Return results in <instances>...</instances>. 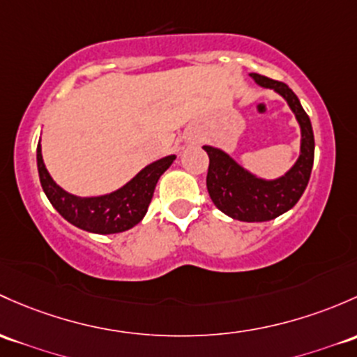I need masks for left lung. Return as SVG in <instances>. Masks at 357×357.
Masks as SVG:
<instances>
[{
    "label": "left lung",
    "mask_w": 357,
    "mask_h": 357,
    "mask_svg": "<svg viewBox=\"0 0 357 357\" xmlns=\"http://www.w3.org/2000/svg\"><path fill=\"white\" fill-rule=\"evenodd\" d=\"M250 77L260 87L275 90L287 100L301 128V152L286 174L268 181L251 174L224 150L205 145L210 159L207 190L213 205L226 215L243 222H265L291 210L305 193L313 169L314 137L298 96L284 82L258 73H250Z\"/></svg>",
    "instance_id": "8db88e82"
}]
</instances>
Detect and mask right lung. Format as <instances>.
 <instances>
[{
    "label": "right lung",
    "mask_w": 357,
    "mask_h": 357,
    "mask_svg": "<svg viewBox=\"0 0 357 357\" xmlns=\"http://www.w3.org/2000/svg\"><path fill=\"white\" fill-rule=\"evenodd\" d=\"M174 159L176 155H167L149 164L131 181L109 195L82 198L56 185L44 166L40 144L37 145V169L47 200L63 219L75 227L96 234H116L137 226L147 213L157 181Z\"/></svg>",
    "instance_id": "add662e5"
}]
</instances>
